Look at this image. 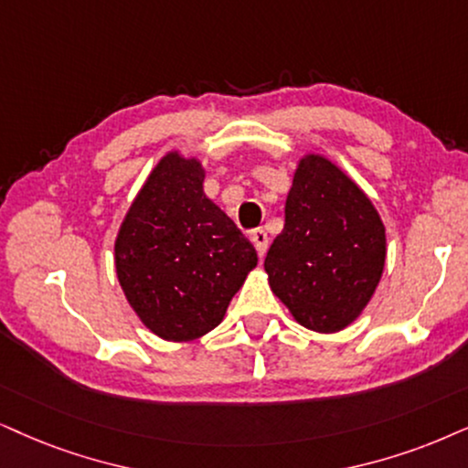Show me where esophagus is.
I'll list each match as a JSON object with an SVG mask.
<instances>
[{
  "label": "esophagus",
  "instance_id": "34e87169",
  "mask_svg": "<svg viewBox=\"0 0 468 468\" xmlns=\"http://www.w3.org/2000/svg\"><path fill=\"white\" fill-rule=\"evenodd\" d=\"M250 241L254 244V248H257L259 257H263L265 252H268V246H270V238L268 233H265L263 229H254L250 233Z\"/></svg>",
  "mask_w": 468,
  "mask_h": 468
}]
</instances>
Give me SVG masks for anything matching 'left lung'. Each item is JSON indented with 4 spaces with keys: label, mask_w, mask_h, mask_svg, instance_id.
<instances>
[{
    "label": "left lung",
    "mask_w": 468,
    "mask_h": 468,
    "mask_svg": "<svg viewBox=\"0 0 468 468\" xmlns=\"http://www.w3.org/2000/svg\"><path fill=\"white\" fill-rule=\"evenodd\" d=\"M387 259V230L371 198L341 165L304 153L285 200V227L263 268L300 326L333 335L374 298Z\"/></svg>",
    "instance_id": "left-lung-1"
}]
</instances>
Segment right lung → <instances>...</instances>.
<instances>
[{"label":"right lung","mask_w":468,"mask_h":468,"mask_svg":"<svg viewBox=\"0 0 468 468\" xmlns=\"http://www.w3.org/2000/svg\"><path fill=\"white\" fill-rule=\"evenodd\" d=\"M198 157L168 151L129 205L114 265L129 306L173 343L220 326L233 295L257 268V250L203 190Z\"/></svg>","instance_id":"right-lung-1"}]
</instances>
